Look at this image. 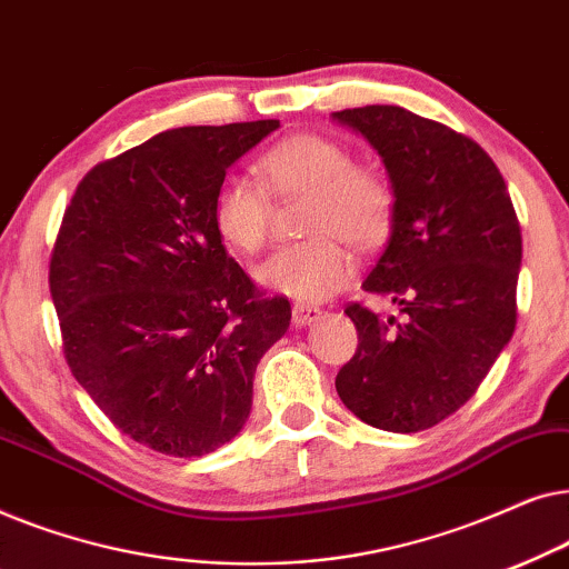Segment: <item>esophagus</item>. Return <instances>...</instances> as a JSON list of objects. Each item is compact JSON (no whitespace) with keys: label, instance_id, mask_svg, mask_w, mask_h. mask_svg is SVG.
Segmentation results:
<instances>
[{"label":"esophagus","instance_id":"1","mask_svg":"<svg viewBox=\"0 0 569 569\" xmlns=\"http://www.w3.org/2000/svg\"><path fill=\"white\" fill-rule=\"evenodd\" d=\"M321 318V308L316 306H295L292 308V323L295 326H310Z\"/></svg>","mask_w":569,"mask_h":569}]
</instances>
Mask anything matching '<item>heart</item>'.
<instances>
[{
    "mask_svg": "<svg viewBox=\"0 0 569 569\" xmlns=\"http://www.w3.org/2000/svg\"><path fill=\"white\" fill-rule=\"evenodd\" d=\"M261 181L224 176L214 191L212 222L224 243L256 253L271 228V197H308L302 230L313 238L282 246L256 269L259 282L300 302H318L352 282L355 256L339 238L370 248L391 228L396 193L388 176L355 162L341 142L323 134H292L259 158Z\"/></svg>",
    "mask_w": 569,
    "mask_h": 569,
    "instance_id": "obj_1",
    "label": "heart"
}]
</instances>
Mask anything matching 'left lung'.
Segmentation results:
<instances>
[{
    "label": "left lung",
    "instance_id": "obj_1",
    "mask_svg": "<svg viewBox=\"0 0 569 569\" xmlns=\"http://www.w3.org/2000/svg\"><path fill=\"white\" fill-rule=\"evenodd\" d=\"M333 121L368 139L391 178V238L362 290L403 313L383 321L347 306L357 352L337 393L378 430H427L477 393L516 331V209L492 158L446 123L399 106L345 108Z\"/></svg>",
    "mask_w": 569,
    "mask_h": 569
}]
</instances>
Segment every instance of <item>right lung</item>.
I'll use <instances>...</instances> for the list:
<instances>
[{
  "mask_svg": "<svg viewBox=\"0 0 569 569\" xmlns=\"http://www.w3.org/2000/svg\"><path fill=\"white\" fill-rule=\"evenodd\" d=\"M277 119L162 131L77 186L49 287L69 370L131 440L212 453L243 430L253 372L290 329L224 251L212 201L232 162Z\"/></svg>",
  "mask_w": 569,
  "mask_h": 569,
  "instance_id": "add662e5",
  "label": "right lung"
}]
</instances>
